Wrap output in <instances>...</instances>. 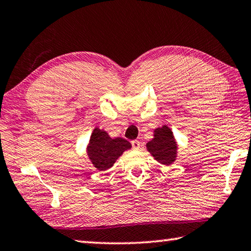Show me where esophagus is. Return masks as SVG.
<instances>
[{"label": "esophagus", "instance_id": "34e87169", "mask_svg": "<svg viewBox=\"0 0 251 251\" xmlns=\"http://www.w3.org/2000/svg\"><path fill=\"white\" fill-rule=\"evenodd\" d=\"M131 146H132L134 150H138V149H140V147H141V142H140L139 140H133V141L131 142Z\"/></svg>", "mask_w": 251, "mask_h": 251}]
</instances>
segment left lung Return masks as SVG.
Returning a JSON list of instances; mask_svg holds the SVG:
<instances>
[{
	"label": "left lung",
	"instance_id": "left-lung-1",
	"mask_svg": "<svg viewBox=\"0 0 251 251\" xmlns=\"http://www.w3.org/2000/svg\"><path fill=\"white\" fill-rule=\"evenodd\" d=\"M147 148L153 157L161 164L170 165L176 159L177 146L169 126H162L154 131V138L148 142Z\"/></svg>",
	"mask_w": 251,
	"mask_h": 251
}]
</instances>
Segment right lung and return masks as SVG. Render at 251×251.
<instances>
[{
  "instance_id": "obj_1",
  "label": "right lung",
  "mask_w": 251,
  "mask_h": 251,
  "mask_svg": "<svg viewBox=\"0 0 251 251\" xmlns=\"http://www.w3.org/2000/svg\"><path fill=\"white\" fill-rule=\"evenodd\" d=\"M129 149H131L129 141L122 138L111 139L105 131L96 128L91 134L88 155L97 169L105 171L111 168L118 157Z\"/></svg>"
}]
</instances>
